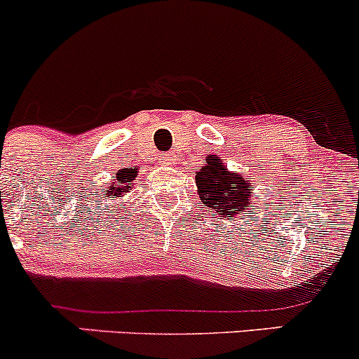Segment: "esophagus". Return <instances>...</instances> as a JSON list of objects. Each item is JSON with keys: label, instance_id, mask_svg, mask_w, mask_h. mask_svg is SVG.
<instances>
[{"label": "esophagus", "instance_id": "34e87169", "mask_svg": "<svg viewBox=\"0 0 359 359\" xmlns=\"http://www.w3.org/2000/svg\"><path fill=\"white\" fill-rule=\"evenodd\" d=\"M161 162H162V164H165V165H172V164H175V155H172V154L161 155Z\"/></svg>", "mask_w": 359, "mask_h": 359}]
</instances>
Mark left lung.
Wrapping results in <instances>:
<instances>
[{"mask_svg": "<svg viewBox=\"0 0 359 359\" xmlns=\"http://www.w3.org/2000/svg\"><path fill=\"white\" fill-rule=\"evenodd\" d=\"M205 165L195 172L197 194L210 212H216L221 219L235 221L236 216L243 217L252 212L254 184L249 176L228 171L219 155H205Z\"/></svg>", "mask_w": 359, "mask_h": 359, "instance_id": "left-lung-1", "label": "left lung"}]
</instances>
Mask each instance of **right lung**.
Listing matches in <instances>:
<instances>
[{
  "label": "right lung",
  "instance_id": "obj_1",
  "mask_svg": "<svg viewBox=\"0 0 359 359\" xmlns=\"http://www.w3.org/2000/svg\"><path fill=\"white\" fill-rule=\"evenodd\" d=\"M138 175V168H126V169H119L116 172V180L110 181L109 187L105 188V194H103V198H109V202H117L129 191L133 190L135 187V178Z\"/></svg>",
  "mask_w": 359,
  "mask_h": 359
}]
</instances>
